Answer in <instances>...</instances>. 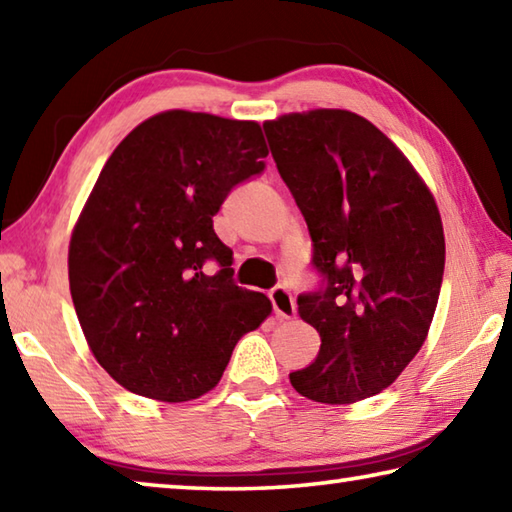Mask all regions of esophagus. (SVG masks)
I'll list each match as a JSON object with an SVG mask.
<instances>
[{"instance_id":"obj_1","label":"esophagus","mask_w":512,"mask_h":512,"mask_svg":"<svg viewBox=\"0 0 512 512\" xmlns=\"http://www.w3.org/2000/svg\"><path fill=\"white\" fill-rule=\"evenodd\" d=\"M271 302H273V311L277 318H293L296 316V302H293V296L289 289L284 287H275L271 291Z\"/></svg>"}]
</instances>
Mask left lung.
Segmentation results:
<instances>
[{
  "label": "left lung",
  "instance_id": "1",
  "mask_svg": "<svg viewBox=\"0 0 512 512\" xmlns=\"http://www.w3.org/2000/svg\"><path fill=\"white\" fill-rule=\"evenodd\" d=\"M277 171L305 216L325 289L298 298L320 334L291 386L320 404L384 391L427 341L445 271L436 198L366 117L339 108L264 121Z\"/></svg>",
  "mask_w": 512,
  "mask_h": 512
}]
</instances>
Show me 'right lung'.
Segmentation results:
<instances>
[{
  "label": "right lung",
  "instance_id": "obj_1",
  "mask_svg": "<svg viewBox=\"0 0 512 512\" xmlns=\"http://www.w3.org/2000/svg\"><path fill=\"white\" fill-rule=\"evenodd\" d=\"M266 155L257 121L167 110L103 164L69 239V291L94 359L126 391L196 400L273 311L232 282V250L212 228ZM207 261L220 264L214 276L202 273Z\"/></svg>",
  "mask_w": 512,
  "mask_h": 512
}]
</instances>
